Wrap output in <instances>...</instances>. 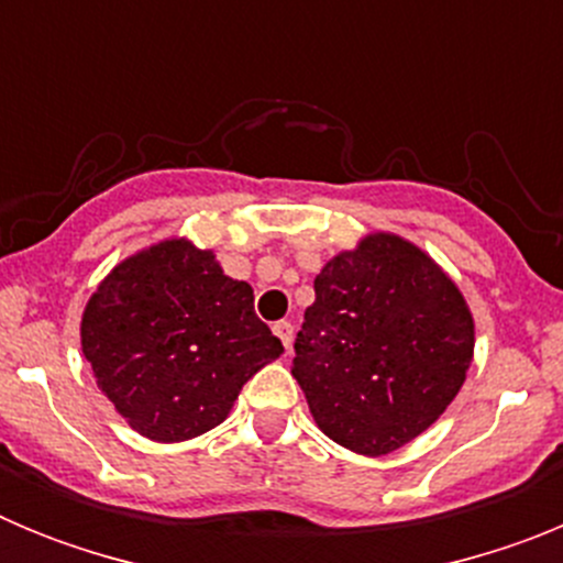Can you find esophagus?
Wrapping results in <instances>:
<instances>
[{
	"label": "esophagus",
	"instance_id": "34e87169",
	"mask_svg": "<svg viewBox=\"0 0 563 563\" xmlns=\"http://www.w3.org/2000/svg\"><path fill=\"white\" fill-rule=\"evenodd\" d=\"M273 332H276L278 341L285 343V350H290V346H292V324H290V321H276V324H273Z\"/></svg>",
	"mask_w": 563,
	"mask_h": 563
}]
</instances>
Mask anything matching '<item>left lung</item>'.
<instances>
[{
	"instance_id": "8db88e82",
	"label": "left lung",
	"mask_w": 563,
	"mask_h": 563,
	"mask_svg": "<svg viewBox=\"0 0 563 563\" xmlns=\"http://www.w3.org/2000/svg\"><path fill=\"white\" fill-rule=\"evenodd\" d=\"M292 346V377L318 429L380 456L449 409L474 357V318L420 247L372 233L318 273Z\"/></svg>"
}]
</instances>
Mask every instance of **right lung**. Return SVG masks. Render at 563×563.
I'll return each instance as SVG.
<instances>
[{"label": "right lung", "instance_id": "1", "mask_svg": "<svg viewBox=\"0 0 563 563\" xmlns=\"http://www.w3.org/2000/svg\"><path fill=\"white\" fill-rule=\"evenodd\" d=\"M98 389L134 431L183 442L220 426L242 386L285 346L253 312L247 282L211 251L166 239L101 282L81 318Z\"/></svg>", "mask_w": 563, "mask_h": 563}]
</instances>
